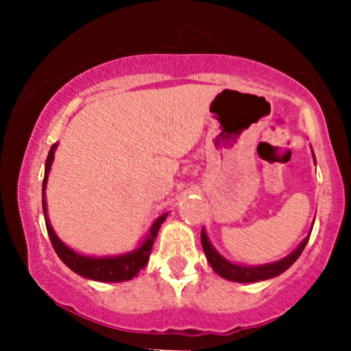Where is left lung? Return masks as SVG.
I'll use <instances>...</instances> for the list:
<instances>
[{
  "mask_svg": "<svg viewBox=\"0 0 351 351\" xmlns=\"http://www.w3.org/2000/svg\"><path fill=\"white\" fill-rule=\"evenodd\" d=\"M313 162H315V155H313ZM310 234L305 237L302 243L297 245L293 251L289 254V256L282 257L279 261H274V263L269 264H261V265H243V264H236L228 261L226 257L221 256L219 252L216 251L215 245L211 244L209 237L206 234V231H201V244H203V251L206 254L208 263L211 264L213 271H215L217 276H221L223 279L231 280V282H241V284H247V282H261V280H267L272 279V277L280 276L282 272L287 271L291 265L299 259V256L304 251V247L308 243Z\"/></svg>",
  "mask_w": 351,
  "mask_h": 351,
  "instance_id": "1",
  "label": "left lung"
}]
</instances>
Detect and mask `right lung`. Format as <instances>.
<instances>
[{
  "label": "right lung",
  "instance_id": "right-lung-1",
  "mask_svg": "<svg viewBox=\"0 0 351 351\" xmlns=\"http://www.w3.org/2000/svg\"><path fill=\"white\" fill-rule=\"evenodd\" d=\"M58 148V143H54L51 147L49 155L46 160V168H44V181H43V211H44V219H46V228L47 234L52 243V247L58 256L60 257L64 264L74 271L79 276L86 277V279L97 280V282H125L134 279L135 276H138V272L147 265L148 259H150L153 243H155L156 234H158L160 226L163 224V221L167 219L168 213H163L162 216H158L155 219V223L152 224V228L148 229L147 236L143 237V241L134 251L119 254V256H104V257H95V256H86V254H80L74 249H71L69 245L64 244L59 239L56 231L51 226L49 216H47V203H46V186H47V176L51 173L52 162H54V152Z\"/></svg>",
  "mask_w": 351,
  "mask_h": 351
}]
</instances>
